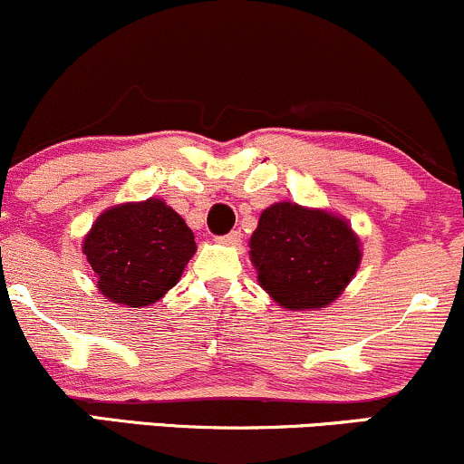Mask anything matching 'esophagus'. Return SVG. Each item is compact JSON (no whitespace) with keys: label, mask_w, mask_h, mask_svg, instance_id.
Returning a JSON list of instances; mask_svg holds the SVG:
<instances>
[{"label":"esophagus","mask_w":464,"mask_h":464,"mask_svg":"<svg viewBox=\"0 0 464 464\" xmlns=\"http://www.w3.org/2000/svg\"><path fill=\"white\" fill-rule=\"evenodd\" d=\"M241 238H243L241 232L232 230L230 234H226V237H218V241H221L223 246H241Z\"/></svg>","instance_id":"obj_1"}]
</instances>
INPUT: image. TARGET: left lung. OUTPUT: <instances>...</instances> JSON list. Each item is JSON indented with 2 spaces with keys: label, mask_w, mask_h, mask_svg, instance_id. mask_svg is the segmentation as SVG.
Listing matches in <instances>:
<instances>
[{
  "label": "left lung",
  "mask_w": 464,
  "mask_h": 464,
  "mask_svg": "<svg viewBox=\"0 0 464 464\" xmlns=\"http://www.w3.org/2000/svg\"><path fill=\"white\" fill-rule=\"evenodd\" d=\"M260 287L283 309H324L342 295L362 263L348 221L291 201L269 206L249 238Z\"/></svg>",
  "instance_id": "8db88e82"
}]
</instances>
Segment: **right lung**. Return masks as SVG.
<instances>
[{
    "label": "right lung",
    "instance_id": "obj_1",
    "mask_svg": "<svg viewBox=\"0 0 464 464\" xmlns=\"http://www.w3.org/2000/svg\"><path fill=\"white\" fill-rule=\"evenodd\" d=\"M195 249V234L184 218L153 197L109 208L82 241L101 294L133 309L153 304L175 287Z\"/></svg>",
    "mask_w": 464,
    "mask_h": 464
}]
</instances>
